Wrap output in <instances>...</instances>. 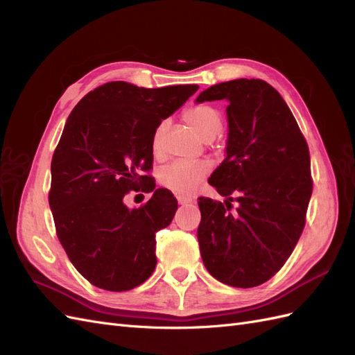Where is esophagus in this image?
<instances>
[{
    "mask_svg": "<svg viewBox=\"0 0 355 355\" xmlns=\"http://www.w3.org/2000/svg\"><path fill=\"white\" fill-rule=\"evenodd\" d=\"M178 201H179V204H189L194 201V198L187 197V196H178Z\"/></svg>",
    "mask_w": 355,
    "mask_h": 355,
    "instance_id": "esophagus-1",
    "label": "esophagus"
}]
</instances>
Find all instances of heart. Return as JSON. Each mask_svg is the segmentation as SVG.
I'll use <instances>...</instances> for the list:
<instances>
[{
  "label": "heart",
  "mask_w": 355,
  "mask_h": 355,
  "mask_svg": "<svg viewBox=\"0 0 355 355\" xmlns=\"http://www.w3.org/2000/svg\"><path fill=\"white\" fill-rule=\"evenodd\" d=\"M185 123L194 130L204 141H210L216 136L222 127L220 114L209 105H196L185 110L184 112ZM167 128V121H161L153 137L154 153H159L161 144H163V135ZM210 164L207 161H175L159 171L161 185L167 189L176 192V194H192L201 180L209 175Z\"/></svg>",
  "instance_id": "heart-1"
}]
</instances>
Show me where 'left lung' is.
<instances>
[{"label": "left lung", "instance_id": "left-lung-1", "mask_svg": "<svg viewBox=\"0 0 355 355\" xmlns=\"http://www.w3.org/2000/svg\"><path fill=\"white\" fill-rule=\"evenodd\" d=\"M222 99L228 102L227 157L210 184L227 200L223 206L198 198L197 237L204 266L216 280L249 288L280 271L304 231L311 159L292 111L272 85L239 78L211 85L196 102ZM231 200L239 204L234 212Z\"/></svg>", "mask_w": 355, "mask_h": 355}]
</instances>
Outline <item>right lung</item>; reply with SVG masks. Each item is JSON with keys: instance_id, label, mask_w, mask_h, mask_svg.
Returning <instances> with one entry per match:
<instances>
[{"instance_id": "add662e5", "label": "right lung", "mask_w": 355, "mask_h": 355, "mask_svg": "<svg viewBox=\"0 0 355 355\" xmlns=\"http://www.w3.org/2000/svg\"><path fill=\"white\" fill-rule=\"evenodd\" d=\"M197 90V84L145 89L111 81L68 116L51 159L49 204L69 261L93 286L125 292L154 272L155 234L168 227L178 201L163 188L139 209L122 198L151 179L142 170L153 166L158 124Z\"/></svg>"}]
</instances>
